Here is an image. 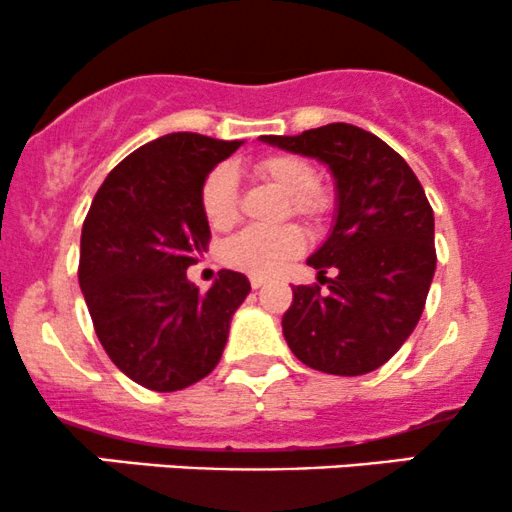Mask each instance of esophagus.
<instances>
[{"label":"esophagus","instance_id":"34e87169","mask_svg":"<svg viewBox=\"0 0 512 512\" xmlns=\"http://www.w3.org/2000/svg\"><path fill=\"white\" fill-rule=\"evenodd\" d=\"M267 284V279L265 277H250V286L252 289H262V286Z\"/></svg>","mask_w":512,"mask_h":512}]
</instances>
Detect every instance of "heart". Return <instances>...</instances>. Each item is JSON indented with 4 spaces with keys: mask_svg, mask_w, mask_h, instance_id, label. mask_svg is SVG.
Returning <instances> with one entry per match:
<instances>
[{
    "mask_svg": "<svg viewBox=\"0 0 512 512\" xmlns=\"http://www.w3.org/2000/svg\"><path fill=\"white\" fill-rule=\"evenodd\" d=\"M265 182L289 196L296 216L318 218L328 211V196L316 187V170L296 155H269L255 165ZM201 209L211 228H230L238 218V172L230 165L213 167L201 187ZM306 238L296 226L245 228L223 245V262L255 277H272L303 252Z\"/></svg>",
    "mask_w": 512,
    "mask_h": 512,
    "instance_id": "1",
    "label": "heart"
}]
</instances>
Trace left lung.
Wrapping results in <instances>:
<instances>
[{
  "label": "left lung",
  "instance_id": "1",
  "mask_svg": "<svg viewBox=\"0 0 512 512\" xmlns=\"http://www.w3.org/2000/svg\"><path fill=\"white\" fill-rule=\"evenodd\" d=\"M260 140L316 157L335 182L333 228L306 260L328 291L294 286L282 318L286 345L318 372H374L408 340L428 299L437 265L428 196L396 150L352 123Z\"/></svg>",
  "mask_w": 512,
  "mask_h": 512
}]
</instances>
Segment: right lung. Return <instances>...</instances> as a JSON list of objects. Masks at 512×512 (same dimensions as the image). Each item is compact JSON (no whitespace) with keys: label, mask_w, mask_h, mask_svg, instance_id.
I'll return each mask as SVG.
<instances>
[{"label":"right lung","mask_w":512,"mask_h":512,"mask_svg":"<svg viewBox=\"0 0 512 512\" xmlns=\"http://www.w3.org/2000/svg\"><path fill=\"white\" fill-rule=\"evenodd\" d=\"M243 140L167 133L119 162L82 226L80 289L101 347L128 379L179 391L213 372L230 318L250 294L221 269L206 294L187 267L209 250L201 187Z\"/></svg>","instance_id":"1"}]
</instances>
